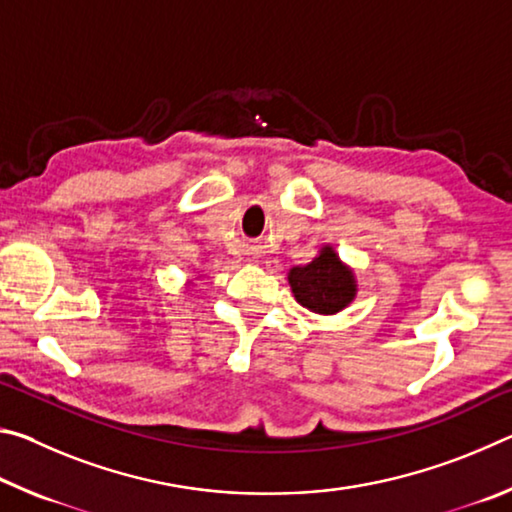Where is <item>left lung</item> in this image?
<instances>
[{"label":"left lung","mask_w":512,"mask_h":512,"mask_svg":"<svg viewBox=\"0 0 512 512\" xmlns=\"http://www.w3.org/2000/svg\"><path fill=\"white\" fill-rule=\"evenodd\" d=\"M289 284L302 307L325 316L348 307L357 293L352 271L329 246L320 250L314 262L291 268Z\"/></svg>","instance_id":"1"}]
</instances>
